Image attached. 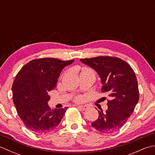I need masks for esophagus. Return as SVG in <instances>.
<instances>
[{
	"label": "esophagus",
	"instance_id": "1",
	"mask_svg": "<svg viewBox=\"0 0 155 155\" xmlns=\"http://www.w3.org/2000/svg\"><path fill=\"white\" fill-rule=\"evenodd\" d=\"M78 108H80V109H81V110H84L87 109L88 107L87 106V105H80V106H78Z\"/></svg>",
	"mask_w": 155,
	"mask_h": 155
}]
</instances>
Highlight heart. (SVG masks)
<instances>
[{
    "label": "heart",
    "mask_w": 155,
    "mask_h": 155,
    "mask_svg": "<svg viewBox=\"0 0 155 155\" xmlns=\"http://www.w3.org/2000/svg\"><path fill=\"white\" fill-rule=\"evenodd\" d=\"M81 100H82V98L81 97H78L77 98V101H81Z\"/></svg>",
    "instance_id": "heart-1"
}]
</instances>
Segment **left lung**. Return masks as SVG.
Masks as SVG:
<instances>
[{"mask_svg": "<svg viewBox=\"0 0 155 155\" xmlns=\"http://www.w3.org/2000/svg\"><path fill=\"white\" fill-rule=\"evenodd\" d=\"M80 61L97 72L101 79L102 93L110 100L105 113L98 111V118L92 123L95 129L103 133L119 130L128 120L139 100V91L135 73L132 67L121 58L100 56Z\"/></svg>", "mask_w": 155, "mask_h": 155, "instance_id": "left-lung-1", "label": "left lung"}]
</instances>
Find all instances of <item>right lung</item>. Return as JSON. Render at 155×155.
Masks as SVG:
<instances>
[{"instance_id":"1","label":"right lung","mask_w":155,"mask_h":155,"mask_svg":"<svg viewBox=\"0 0 155 155\" xmlns=\"http://www.w3.org/2000/svg\"><path fill=\"white\" fill-rule=\"evenodd\" d=\"M74 60L34 59L21 68L13 82L12 99L25 126L35 134L50 132L61 123L68 107L51 109L48 93L53 90L61 72Z\"/></svg>"}]
</instances>
